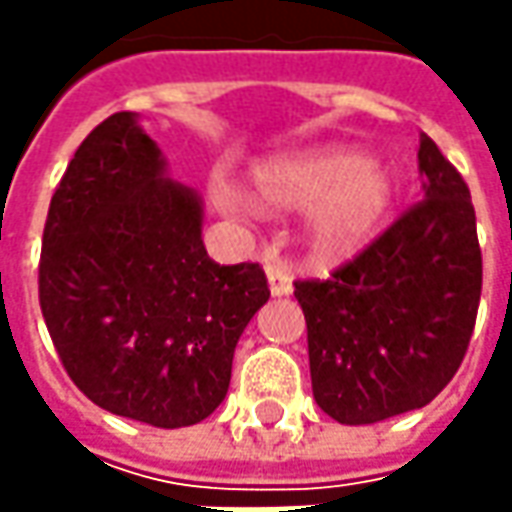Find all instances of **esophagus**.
<instances>
[{
    "label": "esophagus",
    "instance_id": "esophagus-1",
    "mask_svg": "<svg viewBox=\"0 0 512 512\" xmlns=\"http://www.w3.org/2000/svg\"><path fill=\"white\" fill-rule=\"evenodd\" d=\"M267 273V285H270V293L273 296H287L290 290H293V276H290V270L285 265H279V262H273V265L265 267Z\"/></svg>",
    "mask_w": 512,
    "mask_h": 512
}]
</instances>
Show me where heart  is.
Masks as SVG:
<instances>
[{
  "label": "heart",
  "instance_id": "1",
  "mask_svg": "<svg viewBox=\"0 0 512 512\" xmlns=\"http://www.w3.org/2000/svg\"><path fill=\"white\" fill-rule=\"evenodd\" d=\"M259 205L270 210L307 207V225L322 250H347L373 236L399 196L396 170L344 145L270 156L250 170ZM213 199L227 213L247 210L245 196L213 182Z\"/></svg>",
  "mask_w": 512,
  "mask_h": 512
}]
</instances>
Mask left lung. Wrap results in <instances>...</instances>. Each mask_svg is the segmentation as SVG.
<instances>
[{
    "mask_svg": "<svg viewBox=\"0 0 512 512\" xmlns=\"http://www.w3.org/2000/svg\"><path fill=\"white\" fill-rule=\"evenodd\" d=\"M424 199L327 279H299L313 399L339 424L419 410L456 376L482 299L462 173L422 133Z\"/></svg>",
    "mask_w": 512,
    "mask_h": 512,
    "instance_id": "left-lung-1",
    "label": "left lung"
}]
</instances>
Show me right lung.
<instances>
[{
    "mask_svg": "<svg viewBox=\"0 0 512 512\" xmlns=\"http://www.w3.org/2000/svg\"><path fill=\"white\" fill-rule=\"evenodd\" d=\"M267 299L262 267L207 256L202 199L165 176L136 113L90 130L50 199L39 259L45 325L90 402L168 430L202 422Z\"/></svg>",
    "mask_w": 512,
    "mask_h": 512,
    "instance_id": "add662e5",
    "label": "right lung"
}]
</instances>
